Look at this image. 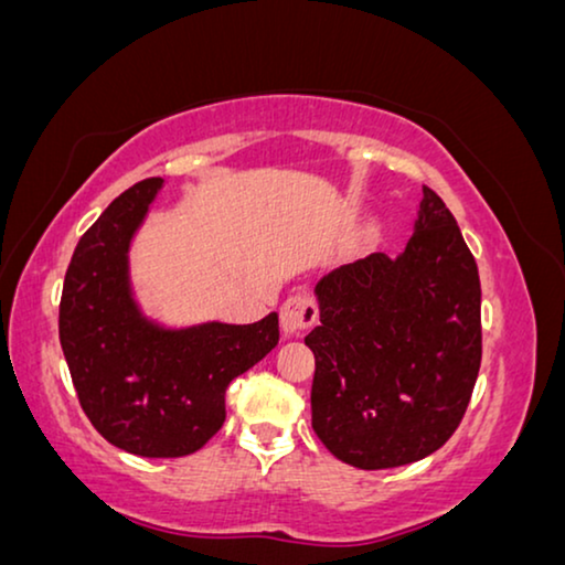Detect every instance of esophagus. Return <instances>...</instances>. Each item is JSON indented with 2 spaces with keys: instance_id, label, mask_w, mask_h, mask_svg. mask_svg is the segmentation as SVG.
<instances>
[{
  "instance_id": "obj_1",
  "label": "esophagus",
  "mask_w": 565,
  "mask_h": 565,
  "mask_svg": "<svg viewBox=\"0 0 565 565\" xmlns=\"http://www.w3.org/2000/svg\"><path fill=\"white\" fill-rule=\"evenodd\" d=\"M317 299L307 291H294L281 305V330L286 334H301L317 322Z\"/></svg>"
}]
</instances>
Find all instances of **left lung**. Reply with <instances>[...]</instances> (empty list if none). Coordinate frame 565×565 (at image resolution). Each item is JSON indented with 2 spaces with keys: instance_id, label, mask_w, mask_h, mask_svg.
I'll use <instances>...</instances> for the list:
<instances>
[{
  "instance_id": "1",
  "label": "left lung",
  "mask_w": 565,
  "mask_h": 565,
  "mask_svg": "<svg viewBox=\"0 0 565 565\" xmlns=\"http://www.w3.org/2000/svg\"><path fill=\"white\" fill-rule=\"evenodd\" d=\"M311 428L358 469L418 461L465 418L482 363V289L444 200L424 184L398 258L370 254L317 284Z\"/></svg>"
}]
</instances>
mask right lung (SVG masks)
Returning a JSON list of instances; mask_svg holds the SVG:
<instances>
[{
    "label": "right lung",
    "instance_id": "right-lung-1",
    "mask_svg": "<svg viewBox=\"0 0 565 565\" xmlns=\"http://www.w3.org/2000/svg\"><path fill=\"white\" fill-rule=\"evenodd\" d=\"M121 192L81 235L65 271L61 344L83 414L108 444L149 459L184 457L221 431L225 388L279 342V315L254 324L164 330L131 297L129 243L162 188Z\"/></svg>",
    "mask_w": 565,
    "mask_h": 565
}]
</instances>
